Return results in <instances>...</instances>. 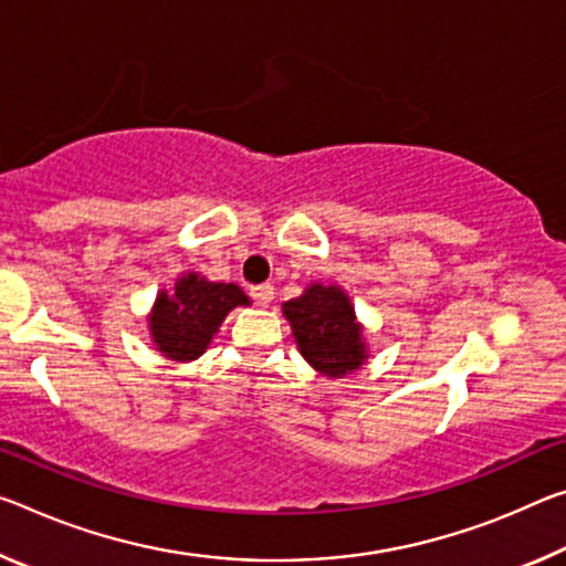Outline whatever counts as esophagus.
I'll use <instances>...</instances> for the list:
<instances>
[{
  "label": "esophagus",
  "mask_w": 566,
  "mask_h": 566,
  "mask_svg": "<svg viewBox=\"0 0 566 566\" xmlns=\"http://www.w3.org/2000/svg\"><path fill=\"white\" fill-rule=\"evenodd\" d=\"M249 294H251V297H254L259 304H269V302L274 300V286L269 284V282L254 284V286H251V290H249Z\"/></svg>",
  "instance_id": "34e87169"
}]
</instances>
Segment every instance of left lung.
<instances>
[{"instance_id":"1","label":"left lung","mask_w":566,"mask_h":566,"mask_svg":"<svg viewBox=\"0 0 566 566\" xmlns=\"http://www.w3.org/2000/svg\"><path fill=\"white\" fill-rule=\"evenodd\" d=\"M300 353L327 378H343L365 360V343L355 310L337 286L312 284L300 300L284 302Z\"/></svg>"}]
</instances>
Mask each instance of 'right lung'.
Returning a JSON list of instances; mask_svg holds the SVG:
<instances>
[{
  "instance_id": "add662e5",
  "label": "right lung",
  "mask_w": 566,
  "mask_h": 566,
  "mask_svg": "<svg viewBox=\"0 0 566 566\" xmlns=\"http://www.w3.org/2000/svg\"><path fill=\"white\" fill-rule=\"evenodd\" d=\"M239 304H249V297L237 284L206 282L199 274L181 276L174 294L160 292L156 300L150 315L154 343L174 360H196Z\"/></svg>"
}]
</instances>
